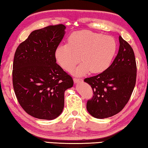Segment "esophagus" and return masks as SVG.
<instances>
[{"label":"esophagus","instance_id":"esophagus-1","mask_svg":"<svg viewBox=\"0 0 148 148\" xmlns=\"http://www.w3.org/2000/svg\"><path fill=\"white\" fill-rule=\"evenodd\" d=\"M83 79L82 78H78V77H74V81L75 83H79V82H82Z\"/></svg>","mask_w":148,"mask_h":148}]
</instances>
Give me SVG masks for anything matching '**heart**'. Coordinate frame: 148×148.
Masks as SVG:
<instances>
[{
  "mask_svg": "<svg viewBox=\"0 0 148 148\" xmlns=\"http://www.w3.org/2000/svg\"><path fill=\"white\" fill-rule=\"evenodd\" d=\"M117 50L113 37L87 30L74 32L70 35L68 43L60 44L56 49V57L59 64L70 71L82 61L75 73L82 75L87 72L99 73L110 66Z\"/></svg>",
  "mask_w": 148,
  "mask_h": 148,
  "instance_id": "b5f03b06",
  "label": "heart"
}]
</instances>
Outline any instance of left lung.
<instances>
[{"instance_id": "1", "label": "left lung", "mask_w": 148, "mask_h": 148, "mask_svg": "<svg viewBox=\"0 0 148 148\" xmlns=\"http://www.w3.org/2000/svg\"><path fill=\"white\" fill-rule=\"evenodd\" d=\"M119 48L112 64L102 73L87 77L92 97L87 102V110L98 119L107 118L119 113L131 98L136 79V63L130 44L119 36Z\"/></svg>"}]
</instances>
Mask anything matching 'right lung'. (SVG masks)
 Segmentation results:
<instances>
[{
  "label": "right lung",
  "mask_w": 148,
  "mask_h": 148,
  "mask_svg": "<svg viewBox=\"0 0 148 148\" xmlns=\"http://www.w3.org/2000/svg\"><path fill=\"white\" fill-rule=\"evenodd\" d=\"M66 29L64 25L35 30L15 52L12 82L20 106L31 116L53 119L62 113L64 93L73 79L56 63V49Z\"/></svg>",
  "instance_id": "add662e5"
}]
</instances>
